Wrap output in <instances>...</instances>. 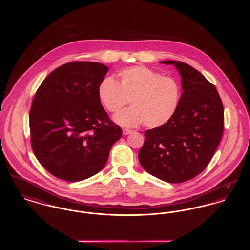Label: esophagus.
<instances>
[{"label":"esophagus","instance_id":"obj_1","mask_svg":"<svg viewBox=\"0 0 250 250\" xmlns=\"http://www.w3.org/2000/svg\"><path fill=\"white\" fill-rule=\"evenodd\" d=\"M132 131L130 129H123V135H128V134H130Z\"/></svg>","mask_w":250,"mask_h":250}]
</instances>
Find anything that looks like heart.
<instances>
[{
    "label": "heart",
    "mask_w": 250,
    "mask_h": 250,
    "mask_svg": "<svg viewBox=\"0 0 250 250\" xmlns=\"http://www.w3.org/2000/svg\"><path fill=\"white\" fill-rule=\"evenodd\" d=\"M180 94L175 79L143 65L123 69L117 82L107 78L97 89L100 103L112 114H117L130 100L132 107L115 117L119 125L127 127L143 123L148 128L165 125L178 107Z\"/></svg>",
    "instance_id": "obj_1"
}]
</instances>
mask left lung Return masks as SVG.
Instances as JSON below:
<instances>
[{"label":"left lung","mask_w":250,"mask_h":250,"mask_svg":"<svg viewBox=\"0 0 250 250\" xmlns=\"http://www.w3.org/2000/svg\"><path fill=\"white\" fill-rule=\"evenodd\" d=\"M173 64L182 77L178 107L165 125L145 131L139 152L143 168L167 183L196 177L211 161L224 129V108L215 86L202 73L179 61Z\"/></svg>","instance_id":"1"}]
</instances>
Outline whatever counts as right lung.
I'll use <instances>...</instances> for the list:
<instances>
[{
    "label": "right lung",
    "mask_w": 250,
    "mask_h": 250,
    "mask_svg": "<svg viewBox=\"0 0 250 250\" xmlns=\"http://www.w3.org/2000/svg\"><path fill=\"white\" fill-rule=\"evenodd\" d=\"M107 69L95 62H70L36 91L29 115L31 144L40 164L57 178L77 182L95 175L122 137L97 95Z\"/></svg>",
    "instance_id": "1"
}]
</instances>
